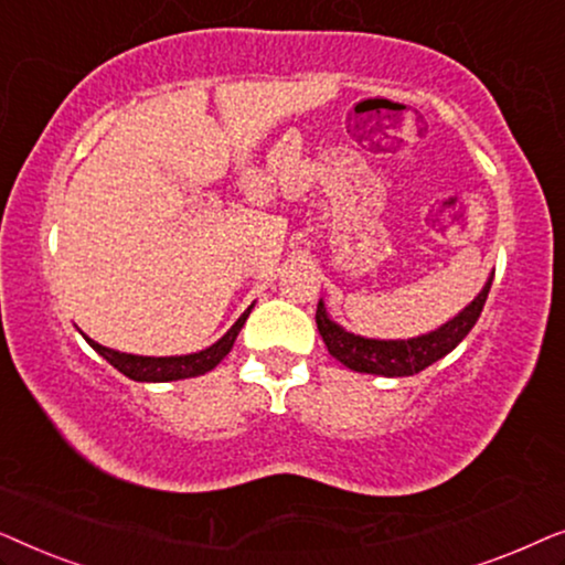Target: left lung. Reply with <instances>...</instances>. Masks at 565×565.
<instances>
[{"instance_id": "obj_1", "label": "left lung", "mask_w": 565, "mask_h": 565, "mask_svg": "<svg viewBox=\"0 0 565 565\" xmlns=\"http://www.w3.org/2000/svg\"><path fill=\"white\" fill-rule=\"evenodd\" d=\"M489 290L491 280L478 292L473 303L462 308L452 321H447L437 331H429V334H422L416 339H398V342H391L388 339L385 342V339L354 337L329 319L323 303L316 308V327H319V334L331 358H337L342 365L354 370V373L385 377L416 375L424 367H429L431 362L443 360L447 352H452L468 337V331L476 327L478 316L483 311Z\"/></svg>"}]
</instances>
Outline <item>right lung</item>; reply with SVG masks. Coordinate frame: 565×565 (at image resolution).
<instances>
[{"label":"right lung","mask_w":565,"mask_h":565,"mask_svg":"<svg viewBox=\"0 0 565 565\" xmlns=\"http://www.w3.org/2000/svg\"><path fill=\"white\" fill-rule=\"evenodd\" d=\"M252 306L238 316V321L231 327L226 334H223L218 342L207 347L203 352L195 354H182V358H138V354H126V352H115L107 350V347L97 344L95 339L84 337L89 342V347L95 352L103 354V358L110 362L113 367H118L122 375H128L130 381H141V383H167V381H182V377H195L203 375L207 370H213L218 362L226 358L234 347L238 331H242L246 316H249Z\"/></svg>","instance_id":"obj_1"}]
</instances>
